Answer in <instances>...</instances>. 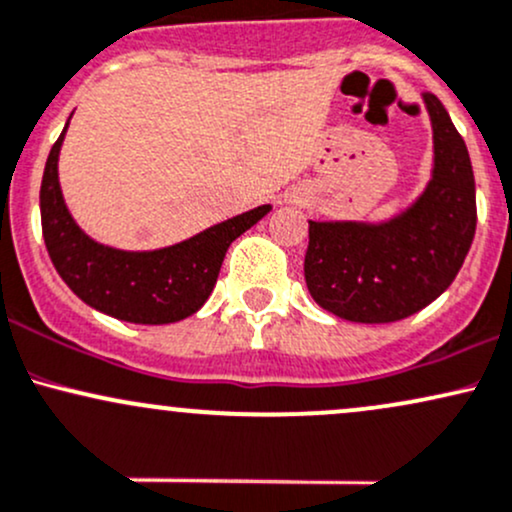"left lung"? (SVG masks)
<instances>
[{
  "mask_svg": "<svg viewBox=\"0 0 512 512\" xmlns=\"http://www.w3.org/2000/svg\"><path fill=\"white\" fill-rule=\"evenodd\" d=\"M433 169L416 200L389 220H309L304 280L326 312L389 324L421 312L452 285L476 232L474 171L450 113L423 96Z\"/></svg>",
  "mask_w": 512,
  "mask_h": 512,
  "instance_id": "left-lung-1",
  "label": "left lung"
}]
</instances>
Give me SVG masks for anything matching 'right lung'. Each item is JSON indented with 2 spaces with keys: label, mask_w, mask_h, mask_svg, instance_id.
Returning a JSON list of instances; mask_svg holds the SVG:
<instances>
[{
  "label": "right lung",
  "mask_w": 512,
  "mask_h": 512,
  "mask_svg": "<svg viewBox=\"0 0 512 512\" xmlns=\"http://www.w3.org/2000/svg\"><path fill=\"white\" fill-rule=\"evenodd\" d=\"M67 125L50 149L40 183V222L55 271L79 300L113 319L174 324L191 317L208 302L229 244L273 208L258 205L164 249L125 251L99 244L74 222L62 198L57 159Z\"/></svg>",
  "instance_id": "obj_1"
}]
</instances>
